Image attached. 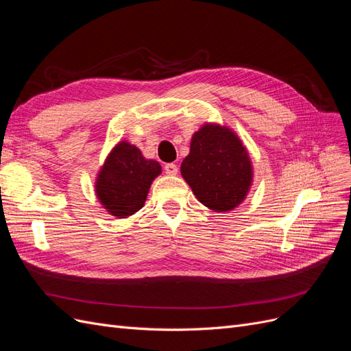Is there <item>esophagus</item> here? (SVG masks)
<instances>
[{
    "mask_svg": "<svg viewBox=\"0 0 351 351\" xmlns=\"http://www.w3.org/2000/svg\"><path fill=\"white\" fill-rule=\"evenodd\" d=\"M164 169H165V173H167L168 176H176V174L178 173V168H177V165H176V164H173V162L165 164Z\"/></svg>",
    "mask_w": 351,
    "mask_h": 351,
    "instance_id": "34e87169",
    "label": "esophagus"
}]
</instances>
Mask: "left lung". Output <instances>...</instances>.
<instances>
[{
    "label": "left lung",
    "mask_w": 351,
    "mask_h": 351,
    "mask_svg": "<svg viewBox=\"0 0 351 351\" xmlns=\"http://www.w3.org/2000/svg\"><path fill=\"white\" fill-rule=\"evenodd\" d=\"M180 171L200 204L215 212L237 208L253 182L246 146L230 127L217 123H205L192 136Z\"/></svg>",
    "instance_id": "8db88e82"
}]
</instances>
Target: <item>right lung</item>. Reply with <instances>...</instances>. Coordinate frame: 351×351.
<instances>
[{"label": "right lung", "mask_w": 351, "mask_h": 351, "mask_svg": "<svg viewBox=\"0 0 351 351\" xmlns=\"http://www.w3.org/2000/svg\"><path fill=\"white\" fill-rule=\"evenodd\" d=\"M161 169L159 162L146 159L139 147L121 141L101 167L95 193L110 215L127 218L143 208L151 184Z\"/></svg>", "instance_id": "1"}]
</instances>
